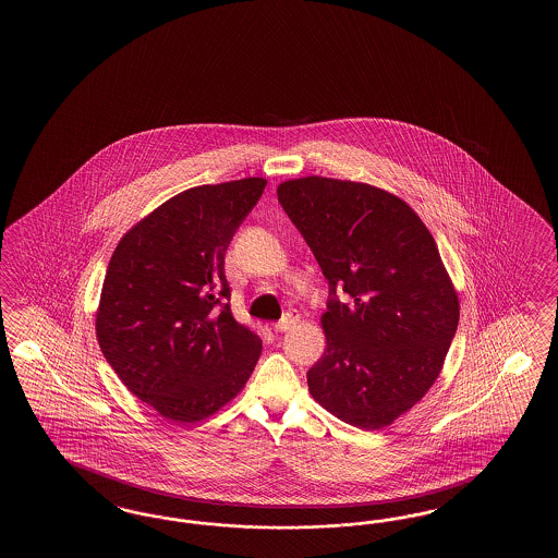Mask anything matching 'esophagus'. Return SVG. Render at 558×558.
Instances as JSON below:
<instances>
[{"label":"esophagus","instance_id":"34e87169","mask_svg":"<svg viewBox=\"0 0 558 558\" xmlns=\"http://www.w3.org/2000/svg\"><path fill=\"white\" fill-rule=\"evenodd\" d=\"M296 323H299V315L296 313H287L283 319L277 320L274 325L275 332H283L287 329H291V327H295Z\"/></svg>","mask_w":558,"mask_h":558}]
</instances>
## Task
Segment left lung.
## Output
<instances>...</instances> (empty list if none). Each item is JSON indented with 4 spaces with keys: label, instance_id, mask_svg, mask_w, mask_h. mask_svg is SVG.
I'll return each mask as SVG.
<instances>
[{
    "label": "left lung",
    "instance_id": "obj_1",
    "mask_svg": "<svg viewBox=\"0 0 558 558\" xmlns=\"http://www.w3.org/2000/svg\"><path fill=\"white\" fill-rule=\"evenodd\" d=\"M277 197L331 287L308 392L353 427H389L439 379L459 325L437 243L409 203L368 183L287 179Z\"/></svg>",
    "mask_w": 558,
    "mask_h": 558
}]
</instances>
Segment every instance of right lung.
Segmentation results:
<instances>
[{
	"instance_id": "1",
	"label": "right lung",
	"mask_w": 558,
	"mask_h": 558,
	"mask_svg": "<svg viewBox=\"0 0 558 558\" xmlns=\"http://www.w3.org/2000/svg\"><path fill=\"white\" fill-rule=\"evenodd\" d=\"M267 179L181 191L119 239L107 267L95 335L107 363L163 418L193 425L233 401L262 355L239 323L226 251Z\"/></svg>"
}]
</instances>
